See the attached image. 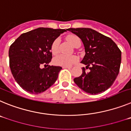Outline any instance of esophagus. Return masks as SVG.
Segmentation results:
<instances>
[{"mask_svg":"<svg viewBox=\"0 0 131 131\" xmlns=\"http://www.w3.org/2000/svg\"><path fill=\"white\" fill-rule=\"evenodd\" d=\"M62 68H68V69H70V68H71L72 67H71V66H63Z\"/></svg>","mask_w":131,"mask_h":131,"instance_id":"34e87169","label":"esophagus"}]
</instances>
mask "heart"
I'll list each match as a JSON object with an SVG mask.
<instances>
[{
	"label": "heart",
	"instance_id": "b5f03b06",
	"mask_svg": "<svg viewBox=\"0 0 131 131\" xmlns=\"http://www.w3.org/2000/svg\"><path fill=\"white\" fill-rule=\"evenodd\" d=\"M67 39L70 44L75 47H77V45L81 44V39L79 37L75 35L68 36ZM59 43H60L59 39H56L52 43L50 50L53 54H57L58 52ZM77 61H78V58L76 56H67L63 54H58L56 56L53 60L54 65L58 66H71L73 64L76 63Z\"/></svg>",
	"mask_w": 131,
	"mask_h": 131
}]
</instances>
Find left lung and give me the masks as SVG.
Here are the masks:
<instances>
[{"mask_svg":"<svg viewBox=\"0 0 131 131\" xmlns=\"http://www.w3.org/2000/svg\"><path fill=\"white\" fill-rule=\"evenodd\" d=\"M83 42L85 56L83 73L74 82L84 92L98 94L112 86L119 72L121 52L110 37L90 28H69ZM89 69V71L86 70Z\"/></svg>","mask_w":131,"mask_h":131,"instance_id":"1","label":"left lung"}]
</instances>
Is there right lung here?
Here are the masks:
<instances>
[{"instance_id": "1", "label": "right lung", "mask_w": 131, "mask_h": 131, "mask_svg": "<svg viewBox=\"0 0 131 131\" xmlns=\"http://www.w3.org/2000/svg\"><path fill=\"white\" fill-rule=\"evenodd\" d=\"M66 29L39 27L21 35L9 49V64L16 81L24 91L39 94L57 80L62 67L50 66L52 42ZM44 65L45 68H41Z\"/></svg>"}]
</instances>
